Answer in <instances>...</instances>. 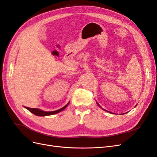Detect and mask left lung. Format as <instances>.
Returning a JSON list of instances; mask_svg holds the SVG:
<instances>
[{
    "instance_id": "8db88e82",
    "label": "left lung",
    "mask_w": 157,
    "mask_h": 157,
    "mask_svg": "<svg viewBox=\"0 0 157 157\" xmlns=\"http://www.w3.org/2000/svg\"><path fill=\"white\" fill-rule=\"evenodd\" d=\"M96 103H97V104H98V106H99V107H101V106H100V105H99V103H98V102H97V101H96ZM103 110H104V111H107V110H105V109H103ZM107 112H109V111H107Z\"/></svg>"
}]
</instances>
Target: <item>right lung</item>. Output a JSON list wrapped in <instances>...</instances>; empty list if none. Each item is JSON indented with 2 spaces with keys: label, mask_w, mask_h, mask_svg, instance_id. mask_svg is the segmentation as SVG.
I'll return each instance as SVG.
<instances>
[{
  "label": "right lung",
  "mask_w": 157,
  "mask_h": 157,
  "mask_svg": "<svg viewBox=\"0 0 157 157\" xmlns=\"http://www.w3.org/2000/svg\"><path fill=\"white\" fill-rule=\"evenodd\" d=\"M69 104V102L67 104H66V105L64 107H63L62 108L58 109V110L54 111H42V110H41V109H39L29 108V107H25V108L27 109V110H29L31 113H32L33 114H34V115H35L36 116L45 117V116H49V115H54V114H57V113H58L61 111H62L63 109H65L66 107L68 106Z\"/></svg>",
  "instance_id": "add662e5"
}]
</instances>
